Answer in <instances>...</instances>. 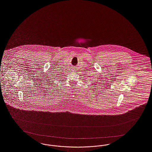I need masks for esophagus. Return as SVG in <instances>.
<instances>
[{
	"instance_id": "esophagus-1",
	"label": "esophagus",
	"mask_w": 152,
	"mask_h": 152,
	"mask_svg": "<svg viewBox=\"0 0 152 152\" xmlns=\"http://www.w3.org/2000/svg\"><path fill=\"white\" fill-rule=\"evenodd\" d=\"M73 70H74V69H73Z\"/></svg>"
}]
</instances>
